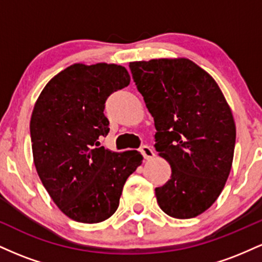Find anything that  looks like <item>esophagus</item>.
<instances>
[{
  "label": "esophagus",
  "instance_id": "obj_1",
  "mask_svg": "<svg viewBox=\"0 0 262 262\" xmlns=\"http://www.w3.org/2000/svg\"><path fill=\"white\" fill-rule=\"evenodd\" d=\"M139 151L144 156V159H151L154 156V151H152V149L149 145H141Z\"/></svg>",
  "mask_w": 262,
  "mask_h": 262
}]
</instances>
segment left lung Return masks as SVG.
Here are the masks:
<instances>
[{
	"instance_id": "left-lung-1",
	"label": "left lung",
	"mask_w": 262,
	"mask_h": 262,
	"mask_svg": "<svg viewBox=\"0 0 262 262\" xmlns=\"http://www.w3.org/2000/svg\"><path fill=\"white\" fill-rule=\"evenodd\" d=\"M156 128L155 149L170 180L155 188L170 217H197L215 202L229 176L235 123L214 79L188 59L129 64Z\"/></svg>"
}]
</instances>
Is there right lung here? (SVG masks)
Wrapping results in <instances>:
<instances>
[{
  "mask_svg": "<svg viewBox=\"0 0 262 262\" xmlns=\"http://www.w3.org/2000/svg\"><path fill=\"white\" fill-rule=\"evenodd\" d=\"M130 82L116 64H74L54 76L35 102L31 118L34 165L45 189L64 214L100 223L116 212L123 186L141 164L132 150L113 152L98 138L110 132L107 98Z\"/></svg>",
  "mask_w": 262,
  "mask_h": 262,
  "instance_id": "right-lung-1",
  "label": "right lung"
}]
</instances>
